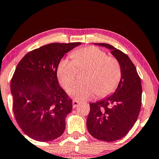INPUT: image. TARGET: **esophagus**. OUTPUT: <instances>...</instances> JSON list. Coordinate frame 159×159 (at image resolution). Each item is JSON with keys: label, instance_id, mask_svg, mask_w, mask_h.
<instances>
[{"label": "esophagus", "instance_id": "1", "mask_svg": "<svg viewBox=\"0 0 159 159\" xmlns=\"http://www.w3.org/2000/svg\"><path fill=\"white\" fill-rule=\"evenodd\" d=\"M78 104H79V101H76V100H74L72 101V107H73V108H75L76 107L78 106Z\"/></svg>", "mask_w": 159, "mask_h": 159}]
</instances>
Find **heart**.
Here are the masks:
<instances>
[{"mask_svg": "<svg viewBox=\"0 0 159 159\" xmlns=\"http://www.w3.org/2000/svg\"><path fill=\"white\" fill-rule=\"evenodd\" d=\"M72 61L63 58L57 67V77L65 89L74 80L78 70L86 69L84 82H76L69 88V93L79 101L90 100L95 94L106 97L116 90L121 81V66L115 57L109 56L94 46L78 49L71 53Z\"/></svg>", "mask_w": 159, "mask_h": 159, "instance_id": "b5f03b06", "label": "heart"}]
</instances>
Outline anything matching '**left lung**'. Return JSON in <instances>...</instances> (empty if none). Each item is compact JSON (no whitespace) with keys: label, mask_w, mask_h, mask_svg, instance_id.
<instances>
[{"label":"left lung","mask_w":159,"mask_h":159,"mask_svg":"<svg viewBox=\"0 0 159 159\" xmlns=\"http://www.w3.org/2000/svg\"><path fill=\"white\" fill-rule=\"evenodd\" d=\"M111 49L121 66V81L108 98L91 103L87 126L92 136L101 141H114L125 136L139 117L141 107V78L128 55L112 45L96 43Z\"/></svg>","instance_id":"1"}]
</instances>
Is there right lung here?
<instances>
[{"label":"right lung","mask_w":159,"mask_h":159,"mask_svg":"<svg viewBox=\"0 0 159 159\" xmlns=\"http://www.w3.org/2000/svg\"><path fill=\"white\" fill-rule=\"evenodd\" d=\"M81 43H53L30 51L20 60L11 81L13 112L26 135L49 141L64 133L72 101L59 85L57 67L64 55Z\"/></svg>","instance_id":"1"}]
</instances>
